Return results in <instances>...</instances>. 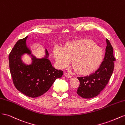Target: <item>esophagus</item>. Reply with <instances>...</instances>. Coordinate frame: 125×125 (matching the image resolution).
I'll return each mask as SVG.
<instances>
[{
  "label": "esophagus",
  "instance_id": "obj_1",
  "mask_svg": "<svg viewBox=\"0 0 125 125\" xmlns=\"http://www.w3.org/2000/svg\"><path fill=\"white\" fill-rule=\"evenodd\" d=\"M64 75H65L66 77H68V78H71L72 77L69 73H64Z\"/></svg>",
  "mask_w": 125,
  "mask_h": 125
}]
</instances>
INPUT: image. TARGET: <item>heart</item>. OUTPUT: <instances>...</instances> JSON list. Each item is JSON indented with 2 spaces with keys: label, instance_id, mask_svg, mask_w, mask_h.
I'll list each match as a JSON object with an SVG mask.
<instances>
[{
  "label": "heart",
  "instance_id": "1",
  "mask_svg": "<svg viewBox=\"0 0 125 125\" xmlns=\"http://www.w3.org/2000/svg\"><path fill=\"white\" fill-rule=\"evenodd\" d=\"M57 65L60 68H65L73 60V66L80 73H88L96 69L103 57L102 49L91 40H81L71 42L65 49L59 46L54 50Z\"/></svg>",
  "mask_w": 125,
  "mask_h": 125
}]
</instances>
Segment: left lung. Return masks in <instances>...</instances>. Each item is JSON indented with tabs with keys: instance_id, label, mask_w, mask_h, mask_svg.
<instances>
[{
	"instance_id": "obj_1",
	"label": "left lung",
	"mask_w": 125,
	"mask_h": 125,
	"mask_svg": "<svg viewBox=\"0 0 125 125\" xmlns=\"http://www.w3.org/2000/svg\"><path fill=\"white\" fill-rule=\"evenodd\" d=\"M106 42L104 58L99 69L89 75L78 77L80 85L77 93L84 99H91L99 95L108 84L114 71L116 59L110 42L106 39Z\"/></svg>"
}]
</instances>
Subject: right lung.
Listing matches in <instances>:
<instances>
[{"mask_svg": "<svg viewBox=\"0 0 125 125\" xmlns=\"http://www.w3.org/2000/svg\"><path fill=\"white\" fill-rule=\"evenodd\" d=\"M27 37L18 41L10 52L9 68L16 88L26 96L36 97L46 93L56 79L62 77L63 71L54 68L47 58H34L31 65L22 62L21 56L30 54L25 44Z\"/></svg>", "mask_w": 125, "mask_h": 125, "instance_id": "1", "label": "right lung"}]
</instances>
